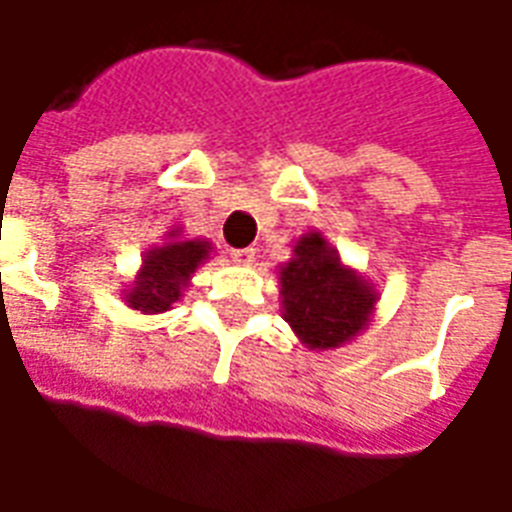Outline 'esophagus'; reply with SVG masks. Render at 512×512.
<instances>
[{"label": "esophagus", "instance_id": "esophagus-1", "mask_svg": "<svg viewBox=\"0 0 512 512\" xmlns=\"http://www.w3.org/2000/svg\"><path fill=\"white\" fill-rule=\"evenodd\" d=\"M230 257H233L238 266H252L255 263V249H249V246L246 249H233Z\"/></svg>", "mask_w": 512, "mask_h": 512}]
</instances>
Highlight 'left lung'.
<instances>
[{
    "label": "left lung",
    "mask_w": 512,
    "mask_h": 512,
    "mask_svg": "<svg viewBox=\"0 0 512 512\" xmlns=\"http://www.w3.org/2000/svg\"><path fill=\"white\" fill-rule=\"evenodd\" d=\"M277 279L282 318L310 351L343 348L376 318V282L345 266L318 230L293 241V257L277 266Z\"/></svg>",
    "instance_id": "left-lung-1"
}]
</instances>
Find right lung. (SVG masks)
<instances>
[{
	"label": "right lung",
	"mask_w": 512,
	"mask_h": 512,
	"mask_svg": "<svg viewBox=\"0 0 512 512\" xmlns=\"http://www.w3.org/2000/svg\"><path fill=\"white\" fill-rule=\"evenodd\" d=\"M216 252L208 238H183L180 227L164 235V244L147 249L142 266L123 288L120 299L142 315L172 310V304L189 290L191 277Z\"/></svg>",
	"instance_id": "1"
}]
</instances>
